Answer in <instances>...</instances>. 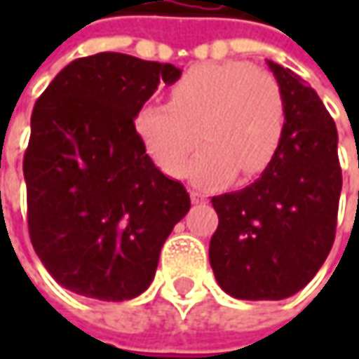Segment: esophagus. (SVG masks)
Listing matches in <instances>:
<instances>
[{
    "mask_svg": "<svg viewBox=\"0 0 359 359\" xmlns=\"http://www.w3.org/2000/svg\"><path fill=\"white\" fill-rule=\"evenodd\" d=\"M191 201L194 203H201V201H205V196H201L198 191H191Z\"/></svg>",
    "mask_w": 359,
    "mask_h": 359,
    "instance_id": "34e87169",
    "label": "esophagus"
}]
</instances>
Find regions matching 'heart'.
<instances>
[{"mask_svg": "<svg viewBox=\"0 0 359 359\" xmlns=\"http://www.w3.org/2000/svg\"><path fill=\"white\" fill-rule=\"evenodd\" d=\"M172 104L149 100L135 114V130L159 170L182 177L201 140L189 175L201 187L264 173L276 159L285 130L278 81L243 62L203 63L172 88Z\"/></svg>", "mask_w": 359, "mask_h": 359, "instance_id": "1", "label": "heart"}]
</instances>
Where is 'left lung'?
I'll use <instances>...</instances> for the list:
<instances>
[{"mask_svg": "<svg viewBox=\"0 0 359 359\" xmlns=\"http://www.w3.org/2000/svg\"><path fill=\"white\" fill-rule=\"evenodd\" d=\"M285 104L276 159L254 184L212 198L219 224L210 264L238 299H283L322 268L336 238L341 168L338 130L302 77L268 62Z\"/></svg>", "mask_w": 359, "mask_h": 359, "instance_id": "obj_1", "label": "left lung"}]
</instances>
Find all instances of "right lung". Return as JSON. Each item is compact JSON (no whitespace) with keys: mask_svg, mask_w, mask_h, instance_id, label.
<instances>
[{"mask_svg":"<svg viewBox=\"0 0 359 359\" xmlns=\"http://www.w3.org/2000/svg\"><path fill=\"white\" fill-rule=\"evenodd\" d=\"M172 63L104 51L65 65L39 95L23 156L27 228L55 282L123 302L156 276L159 252L189 212L186 187L163 175L135 131V114Z\"/></svg>","mask_w":359,"mask_h":359,"instance_id":"right-lung-1","label":"right lung"}]
</instances>
